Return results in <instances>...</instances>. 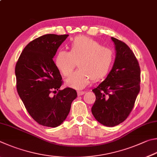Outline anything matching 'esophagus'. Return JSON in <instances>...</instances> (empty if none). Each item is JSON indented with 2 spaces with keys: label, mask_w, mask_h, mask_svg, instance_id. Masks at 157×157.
<instances>
[{
  "label": "esophagus",
  "mask_w": 157,
  "mask_h": 157,
  "mask_svg": "<svg viewBox=\"0 0 157 157\" xmlns=\"http://www.w3.org/2000/svg\"><path fill=\"white\" fill-rule=\"evenodd\" d=\"M77 93H78V95L79 96V95H84V94L85 93V92L84 91H79V90H78L77 91Z\"/></svg>",
  "instance_id": "1"
}]
</instances>
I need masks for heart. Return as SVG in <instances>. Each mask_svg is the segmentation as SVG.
I'll list each match as a JSON object with an SVG mask.
<instances>
[{"mask_svg":"<svg viewBox=\"0 0 157 157\" xmlns=\"http://www.w3.org/2000/svg\"><path fill=\"white\" fill-rule=\"evenodd\" d=\"M113 59V51L101 47L95 40L78 36L71 42L69 51H59L55 57L58 69L65 77L72 73L76 62L79 70L66 80V84L78 89L84 88L90 79L98 82L104 78L109 71Z\"/></svg>","mask_w":157,"mask_h":157,"instance_id":"obj_1","label":"heart"}]
</instances>
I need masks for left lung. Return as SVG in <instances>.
<instances>
[{
    "label": "left lung",
    "mask_w": 157,
    "mask_h": 157,
    "mask_svg": "<svg viewBox=\"0 0 157 157\" xmlns=\"http://www.w3.org/2000/svg\"><path fill=\"white\" fill-rule=\"evenodd\" d=\"M115 59L106 78L92 90L96 100L91 108L99 123L113 127L126 120L140 90L141 70L135 54L127 44L111 37Z\"/></svg>",
    "instance_id": "1"
}]
</instances>
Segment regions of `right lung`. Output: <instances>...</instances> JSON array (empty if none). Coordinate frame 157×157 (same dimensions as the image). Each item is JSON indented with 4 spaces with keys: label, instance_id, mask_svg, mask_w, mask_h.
<instances>
[{
    "label": "right lung",
    "instance_id": "add662e5",
    "mask_svg": "<svg viewBox=\"0 0 157 157\" xmlns=\"http://www.w3.org/2000/svg\"><path fill=\"white\" fill-rule=\"evenodd\" d=\"M68 36L47 34L36 38L25 47L16 65L20 98L31 117L44 126L56 128L63 123L78 96L73 88L59 89L62 78L53 60Z\"/></svg>",
    "mask_w": 157,
    "mask_h": 157
}]
</instances>
